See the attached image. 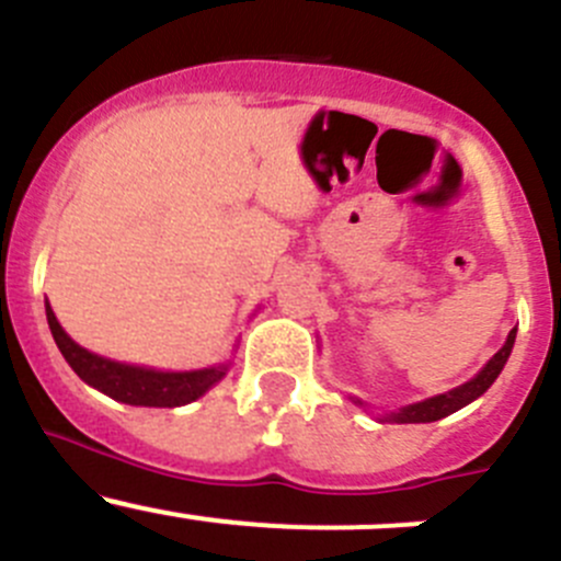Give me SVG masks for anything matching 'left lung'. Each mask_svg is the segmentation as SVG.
<instances>
[{"label":"left lung","instance_id":"1","mask_svg":"<svg viewBox=\"0 0 561 561\" xmlns=\"http://www.w3.org/2000/svg\"><path fill=\"white\" fill-rule=\"evenodd\" d=\"M513 342H516V328L507 333V342L502 344L500 353H496L494 358H491L489 364H485L483 369L472 377V380L463 382V386H458L454 390H448V393L432 396V399H426V401H417V404L401 407V410L388 412L386 421H390V423H434L445 415H454L456 410L467 407L469 401H474L478 396H483L485 390L491 388V382L500 377V371L505 369L507 358H511ZM355 404H360V401L355 399Z\"/></svg>","mask_w":561,"mask_h":561}]
</instances>
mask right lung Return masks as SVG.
<instances>
[{
    "label": "right lung",
    "mask_w": 561,
    "mask_h": 561,
    "mask_svg": "<svg viewBox=\"0 0 561 561\" xmlns=\"http://www.w3.org/2000/svg\"><path fill=\"white\" fill-rule=\"evenodd\" d=\"M45 317H48L50 333H54L56 347L61 350L67 364L72 366L78 377L87 386L103 390L111 399L133 407H181L190 401L201 399L208 388L217 386L230 369L228 364L208 366V369L195 371H157L146 366L118 364V360L103 358V355L89 353L87 347L72 342L65 333V328L56 320L54 309L45 301Z\"/></svg>",
    "instance_id": "1"
}]
</instances>
